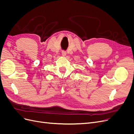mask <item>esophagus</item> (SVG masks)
<instances>
[{
  "mask_svg": "<svg viewBox=\"0 0 134 134\" xmlns=\"http://www.w3.org/2000/svg\"><path fill=\"white\" fill-rule=\"evenodd\" d=\"M62 55L63 56H65L66 55V52L65 51H62Z\"/></svg>",
  "mask_w": 134,
  "mask_h": 134,
  "instance_id": "34e87169",
  "label": "esophagus"
}]
</instances>
